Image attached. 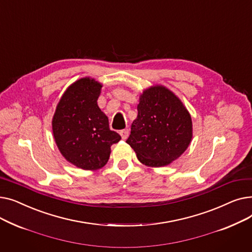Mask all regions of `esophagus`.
<instances>
[{"mask_svg":"<svg viewBox=\"0 0 252 252\" xmlns=\"http://www.w3.org/2000/svg\"><path fill=\"white\" fill-rule=\"evenodd\" d=\"M119 134H121V136H122V138H123L124 140H126V139L127 138V136H128V129H127V128L122 129L121 131H119Z\"/></svg>","mask_w":252,"mask_h":252,"instance_id":"34e87169","label":"esophagus"}]
</instances>
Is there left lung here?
Wrapping results in <instances>:
<instances>
[{"label":"left lung","mask_w":252,"mask_h":252,"mask_svg":"<svg viewBox=\"0 0 252 252\" xmlns=\"http://www.w3.org/2000/svg\"><path fill=\"white\" fill-rule=\"evenodd\" d=\"M138 116L126 143L145 165L169 164L186 151L192 140V119L181 100L163 86L145 90Z\"/></svg>","instance_id":"left-lung-1"}]
</instances>
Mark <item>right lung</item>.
I'll list each match as a JSON object with an SVG mask.
<instances>
[{
    "label": "right lung",
    "instance_id": "right-lung-1",
    "mask_svg": "<svg viewBox=\"0 0 252 252\" xmlns=\"http://www.w3.org/2000/svg\"><path fill=\"white\" fill-rule=\"evenodd\" d=\"M102 85L94 78L78 79L64 92L53 116L57 147L78 168L96 170L107 163L111 146L122 137L109 128L108 117L97 104Z\"/></svg>",
    "mask_w": 252,
    "mask_h": 252
}]
</instances>
